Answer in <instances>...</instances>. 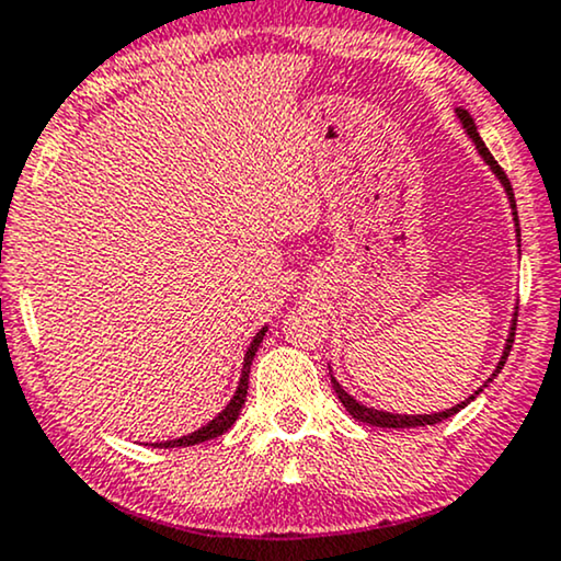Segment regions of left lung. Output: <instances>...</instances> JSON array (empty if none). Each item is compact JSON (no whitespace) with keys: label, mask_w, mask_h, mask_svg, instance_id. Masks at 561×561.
Listing matches in <instances>:
<instances>
[{"label":"left lung","mask_w":561,"mask_h":561,"mask_svg":"<svg viewBox=\"0 0 561 561\" xmlns=\"http://www.w3.org/2000/svg\"><path fill=\"white\" fill-rule=\"evenodd\" d=\"M456 116H458V122L463 124L466 134H469V137L473 139V145H477V150H479L481 158H484L486 165L492 168V173L497 175V179H500L502 188H505V194H507V198H510V209H513V217H515V232H517V243H520V225H517V207H515V194H513V186H510V181H507L505 170H502V168L497 165V160L492 158V152H489L484 141H481L479 131H477V124H473V118L469 116V111H466V108H456ZM515 325H517V308H515L513 325H510V333H507V344H505V352H502L500 363H497V367H494L492 378H489L486 382H492V380H494V375H500L502 367H505V359H507V354H510V350H513V342H515ZM486 382H484V386L479 388V391H473V393H471L469 399H466V401L456 403V407H453V409L437 411V414H391V411L370 409V407H365V403H359L357 399H354V396L346 393L344 388L339 386V380L333 378V375H331V386H333V391H336L339 401L344 403V409L350 411V414L354 416V420H357V422H365V424H373V427H388V430H396V427H399V430H401V427H424V424H437V422L448 420V416L458 414V411L463 409V407H469V403H471L473 399H477V396H479L481 391H484V388H486Z\"/></svg>","instance_id":"obj_1"}]
</instances>
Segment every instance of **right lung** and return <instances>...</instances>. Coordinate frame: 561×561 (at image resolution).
I'll use <instances>...</instances> for the list:
<instances>
[{"instance_id":"add662e5","label":"right lung","mask_w":561,"mask_h":561,"mask_svg":"<svg viewBox=\"0 0 561 561\" xmlns=\"http://www.w3.org/2000/svg\"><path fill=\"white\" fill-rule=\"evenodd\" d=\"M264 336H266V325L256 333V336H253L251 346H248V352H245V357H243V373H240V382H238V388H236V396H232L228 407L219 411V414H217L215 420H211L209 424H204L202 430L191 432V435H183V437H179V439H165V443H154V448H186V445L207 443V439L219 437V435H222V432H228V430L232 427V424H236L240 409H243V403H245L248 375H251V363H253V357H256L259 344L264 342Z\"/></svg>"}]
</instances>
